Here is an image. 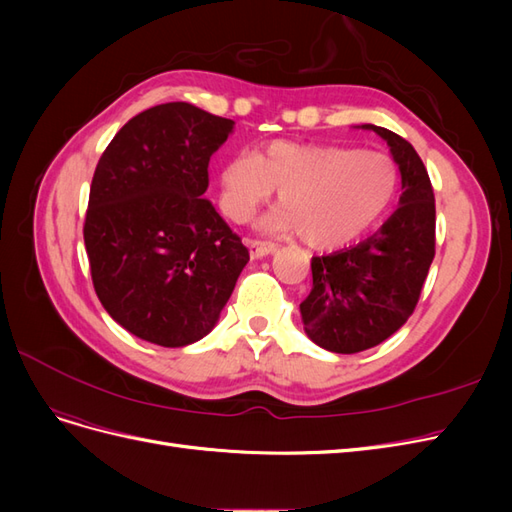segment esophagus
Returning <instances> with one entry per match:
<instances>
[{
	"mask_svg": "<svg viewBox=\"0 0 512 512\" xmlns=\"http://www.w3.org/2000/svg\"><path fill=\"white\" fill-rule=\"evenodd\" d=\"M247 245H250V254L254 258H262V256H269L277 250V243L273 241H260V239H252L247 241Z\"/></svg>",
	"mask_w": 512,
	"mask_h": 512,
	"instance_id": "1",
	"label": "esophagus"
}]
</instances>
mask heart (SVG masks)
<instances>
[{"label":"heart","instance_id":"1","mask_svg":"<svg viewBox=\"0 0 512 512\" xmlns=\"http://www.w3.org/2000/svg\"><path fill=\"white\" fill-rule=\"evenodd\" d=\"M222 209L245 222L280 190L284 209L275 228H297L318 247L354 241L380 222L399 188V166L389 153L346 145L275 141L256 153H239L222 168Z\"/></svg>","mask_w":512,"mask_h":512}]
</instances>
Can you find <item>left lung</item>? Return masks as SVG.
Returning <instances> with one entry per match:
<instances>
[{
    "mask_svg": "<svg viewBox=\"0 0 512 512\" xmlns=\"http://www.w3.org/2000/svg\"><path fill=\"white\" fill-rule=\"evenodd\" d=\"M391 147L401 173L399 207L359 245L312 258L301 303L305 333L324 350L354 354L389 339L421 297L436 256V198L423 160L399 134L365 123Z\"/></svg>",
    "mask_w": 512,
    "mask_h": 512,
    "instance_id": "obj_1",
    "label": "left lung"
}]
</instances>
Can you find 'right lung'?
I'll list each match as a JSON object with an SVG mask.
<instances>
[{"label": "right lung", "mask_w": 512, "mask_h": 512, "mask_svg": "<svg viewBox=\"0 0 512 512\" xmlns=\"http://www.w3.org/2000/svg\"><path fill=\"white\" fill-rule=\"evenodd\" d=\"M232 126L188 102L158 104L132 117L96 166L83 226L91 282L111 318L145 342L203 339L250 260L203 196Z\"/></svg>", "instance_id": "obj_1"}]
</instances>
